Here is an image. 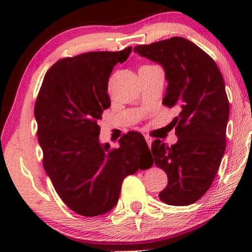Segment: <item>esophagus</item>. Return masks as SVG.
I'll list each match as a JSON object with an SVG mask.
<instances>
[{
  "label": "esophagus",
  "instance_id": "obj_1",
  "mask_svg": "<svg viewBox=\"0 0 252 252\" xmlns=\"http://www.w3.org/2000/svg\"><path fill=\"white\" fill-rule=\"evenodd\" d=\"M144 139H146L148 146L151 148V143H152V138H151V136L150 135H144Z\"/></svg>",
  "mask_w": 252,
  "mask_h": 252
}]
</instances>
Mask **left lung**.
I'll list each match as a JSON object with an SVG mask.
<instances>
[{
	"mask_svg": "<svg viewBox=\"0 0 252 252\" xmlns=\"http://www.w3.org/2000/svg\"><path fill=\"white\" fill-rule=\"evenodd\" d=\"M134 52L160 63L168 87L162 103L178 110L171 122L178 142H152L157 167L168 186L159 193L170 206H189L211 187L225 150L229 101L224 81L210 55L185 37L136 45Z\"/></svg>",
	"mask_w": 252,
	"mask_h": 252,
	"instance_id": "1",
	"label": "left lung"
}]
</instances>
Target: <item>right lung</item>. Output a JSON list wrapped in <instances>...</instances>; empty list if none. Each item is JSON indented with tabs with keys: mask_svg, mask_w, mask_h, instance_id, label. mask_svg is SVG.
Returning <instances> with one entry per match:
<instances>
[{
	"mask_svg": "<svg viewBox=\"0 0 252 252\" xmlns=\"http://www.w3.org/2000/svg\"><path fill=\"white\" fill-rule=\"evenodd\" d=\"M132 48L96 51L59 60L46 72L34 116L43 167L55 191L72 211L84 217L103 215L116 206L123 179L151 156L143 135L129 131L112 149L99 142L103 110L111 105L109 76Z\"/></svg>",
	"mask_w": 252,
	"mask_h": 252,
	"instance_id": "right-lung-1",
	"label": "right lung"
}]
</instances>
